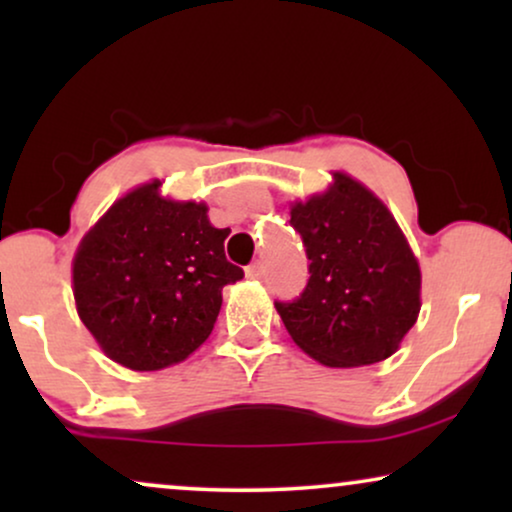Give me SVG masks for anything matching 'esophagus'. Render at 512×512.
Instances as JSON below:
<instances>
[{
    "label": "esophagus",
    "instance_id": "1",
    "mask_svg": "<svg viewBox=\"0 0 512 512\" xmlns=\"http://www.w3.org/2000/svg\"><path fill=\"white\" fill-rule=\"evenodd\" d=\"M265 275V265H263V261H254L247 268V277L249 279H261Z\"/></svg>",
    "mask_w": 512,
    "mask_h": 512
}]
</instances>
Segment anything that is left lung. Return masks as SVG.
<instances>
[{
    "label": "left lung",
    "mask_w": 512,
    "mask_h": 512,
    "mask_svg": "<svg viewBox=\"0 0 512 512\" xmlns=\"http://www.w3.org/2000/svg\"><path fill=\"white\" fill-rule=\"evenodd\" d=\"M310 258L305 291L275 303L293 342L331 368L389 359L419 314L422 272L387 205L333 172L326 193L291 207Z\"/></svg>",
    "instance_id": "1"
}]
</instances>
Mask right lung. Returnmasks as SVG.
<instances>
[{
    "label": "right lung",
    "mask_w": 512,
    "mask_h": 512,
    "mask_svg": "<svg viewBox=\"0 0 512 512\" xmlns=\"http://www.w3.org/2000/svg\"><path fill=\"white\" fill-rule=\"evenodd\" d=\"M160 181L123 195L74 256L79 317L109 359L130 370L184 361L209 338L221 291L244 277L226 258L230 230L207 205L165 200Z\"/></svg>",
    "instance_id": "obj_1"
}]
</instances>
